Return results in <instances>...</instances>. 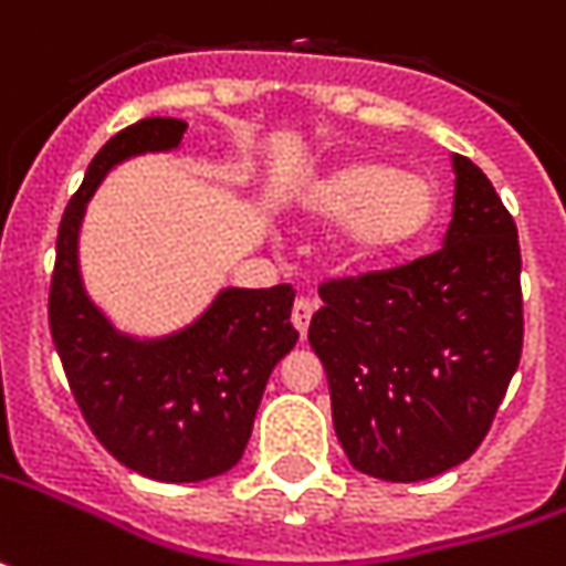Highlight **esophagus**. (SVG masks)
<instances>
[{"label":"esophagus","instance_id":"1","mask_svg":"<svg viewBox=\"0 0 566 566\" xmlns=\"http://www.w3.org/2000/svg\"><path fill=\"white\" fill-rule=\"evenodd\" d=\"M313 310H316V303L306 301V297H297V301H294V310H291V322H294V328L301 332V338L306 335V328H310Z\"/></svg>","mask_w":566,"mask_h":566}]
</instances>
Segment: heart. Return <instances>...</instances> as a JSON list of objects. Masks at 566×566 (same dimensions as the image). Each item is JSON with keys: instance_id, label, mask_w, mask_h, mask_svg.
I'll return each mask as SVG.
<instances>
[{"instance_id": "obj_1", "label": "heart", "mask_w": 566, "mask_h": 566, "mask_svg": "<svg viewBox=\"0 0 566 566\" xmlns=\"http://www.w3.org/2000/svg\"><path fill=\"white\" fill-rule=\"evenodd\" d=\"M301 206L313 222H344L335 256L347 269H369L407 253L429 234L441 212V190L432 175L360 159L316 178L303 190Z\"/></svg>"}]
</instances>
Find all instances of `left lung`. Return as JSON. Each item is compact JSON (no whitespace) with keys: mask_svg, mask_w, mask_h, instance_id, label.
Instances as JSON below:
<instances>
[{"mask_svg":"<svg viewBox=\"0 0 566 566\" xmlns=\"http://www.w3.org/2000/svg\"><path fill=\"white\" fill-rule=\"evenodd\" d=\"M454 175L439 253L325 282L310 322L344 454L385 482L470 458L523 350L516 224L482 168L454 156Z\"/></svg>","mask_w":566,"mask_h":566,"instance_id":"left-lung-1","label":"left lung"}]
</instances>
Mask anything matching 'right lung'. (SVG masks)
Wrapping results in <instances>:
<instances>
[{
    "mask_svg": "<svg viewBox=\"0 0 566 566\" xmlns=\"http://www.w3.org/2000/svg\"><path fill=\"white\" fill-rule=\"evenodd\" d=\"M187 122L144 118L90 163L59 224L50 328L71 395L112 458L156 482H203L244 454L275 363L297 344L294 291L222 287L181 332L134 338L87 297L77 238L93 190L130 156L178 149Z\"/></svg>",
    "mask_w": 566,
    "mask_h": 566,
    "instance_id": "obj_1",
    "label": "right lung"
}]
</instances>
